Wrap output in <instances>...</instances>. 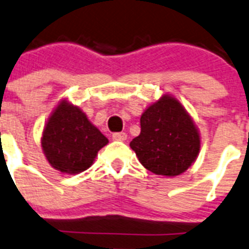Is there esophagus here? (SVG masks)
Wrapping results in <instances>:
<instances>
[{
	"instance_id": "34e87169",
	"label": "esophagus",
	"mask_w": 249,
	"mask_h": 249,
	"mask_svg": "<svg viewBox=\"0 0 249 249\" xmlns=\"http://www.w3.org/2000/svg\"><path fill=\"white\" fill-rule=\"evenodd\" d=\"M112 139H113L114 141H126L127 135L124 132L113 133V135H112Z\"/></svg>"
}]
</instances>
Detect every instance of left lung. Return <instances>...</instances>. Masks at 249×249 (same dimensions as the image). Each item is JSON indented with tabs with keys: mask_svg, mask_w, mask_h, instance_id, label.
I'll return each instance as SVG.
<instances>
[{
	"mask_svg": "<svg viewBox=\"0 0 249 249\" xmlns=\"http://www.w3.org/2000/svg\"><path fill=\"white\" fill-rule=\"evenodd\" d=\"M129 146L148 171L178 176L196 160L200 133L182 104L173 95L163 94L142 113L141 133Z\"/></svg>",
	"mask_w": 249,
	"mask_h": 249,
	"instance_id": "1",
	"label": "left lung"
}]
</instances>
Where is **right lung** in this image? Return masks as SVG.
<instances>
[{
  "label": "right lung",
  "mask_w": 249,
  "mask_h": 249,
  "mask_svg": "<svg viewBox=\"0 0 249 249\" xmlns=\"http://www.w3.org/2000/svg\"><path fill=\"white\" fill-rule=\"evenodd\" d=\"M108 139L78 106L61 99L48 118L41 136L42 152L63 174L75 175L92 166Z\"/></svg>",
  "instance_id": "obj_1"
}]
</instances>
